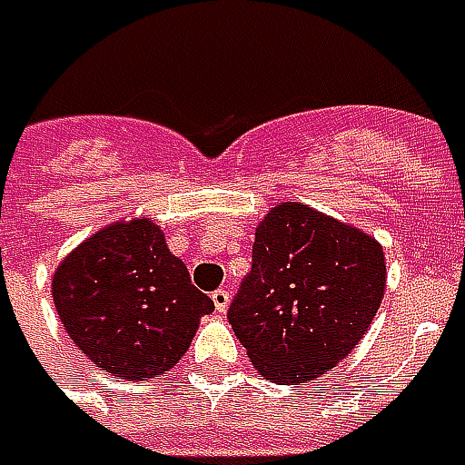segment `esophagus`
Segmentation results:
<instances>
[{"mask_svg": "<svg viewBox=\"0 0 465 465\" xmlns=\"http://www.w3.org/2000/svg\"><path fill=\"white\" fill-rule=\"evenodd\" d=\"M212 302H214V308L220 312L227 311V305H230V292L227 290H214L212 292Z\"/></svg>", "mask_w": 465, "mask_h": 465, "instance_id": "1", "label": "esophagus"}]
</instances>
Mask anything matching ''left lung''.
<instances>
[{
    "label": "left lung",
    "instance_id": "1",
    "mask_svg": "<svg viewBox=\"0 0 465 465\" xmlns=\"http://www.w3.org/2000/svg\"><path fill=\"white\" fill-rule=\"evenodd\" d=\"M385 292L383 245L354 224L282 202L256 227L230 323L261 378L308 383L362 339Z\"/></svg>",
    "mask_w": 465,
    "mask_h": 465
}]
</instances>
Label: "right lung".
I'll return each mask as SVG.
<instances>
[{
    "mask_svg": "<svg viewBox=\"0 0 465 465\" xmlns=\"http://www.w3.org/2000/svg\"><path fill=\"white\" fill-rule=\"evenodd\" d=\"M51 295L69 339L121 381L168 372L214 311L147 217L108 224L80 242L56 266Z\"/></svg>",
    "mask_w": 465,
    "mask_h": 465,
    "instance_id": "obj_1",
    "label": "right lung"
}]
</instances>
